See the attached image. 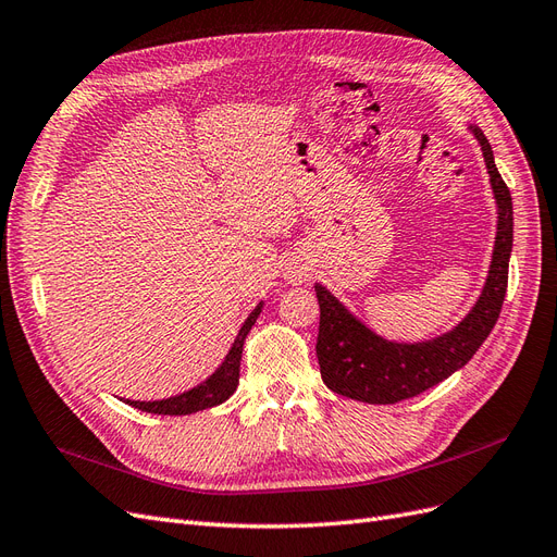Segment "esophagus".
<instances>
[{"label":"esophagus","mask_w":557,"mask_h":557,"mask_svg":"<svg viewBox=\"0 0 557 557\" xmlns=\"http://www.w3.org/2000/svg\"><path fill=\"white\" fill-rule=\"evenodd\" d=\"M283 276L297 285V283H305L311 276V269L305 262H290L288 267H285Z\"/></svg>","instance_id":"esophagus-1"}]
</instances>
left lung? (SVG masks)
<instances>
[{"mask_svg": "<svg viewBox=\"0 0 557 557\" xmlns=\"http://www.w3.org/2000/svg\"><path fill=\"white\" fill-rule=\"evenodd\" d=\"M471 132L481 144L499 213L493 264L479 301L458 327L436 336V339L395 344L364 327L344 309L339 299L315 283L320 305L315 356L320 376L332 393L367 404H395L416 397L465 367L493 332L509 283L513 205L507 183L497 172L493 148L485 134L479 127H471Z\"/></svg>", "mask_w": 557, "mask_h": 557, "instance_id": "1", "label": "left lung"}]
</instances>
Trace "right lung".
Segmentation results:
<instances>
[{"mask_svg": "<svg viewBox=\"0 0 557 557\" xmlns=\"http://www.w3.org/2000/svg\"><path fill=\"white\" fill-rule=\"evenodd\" d=\"M262 311V305H258L256 309L250 311V315L246 318V323L242 325L237 339H234L225 362L215 369V374H211L205 383H199L193 391L170 397V399H160V401H129L134 409L146 411V413H158V416H188L195 411H205L215 407V404H223L239 385V364H242V350H244V342L246 334L250 332V327L256 325V320Z\"/></svg>", "mask_w": 557, "mask_h": 557, "instance_id": "1", "label": "right lung"}]
</instances>
